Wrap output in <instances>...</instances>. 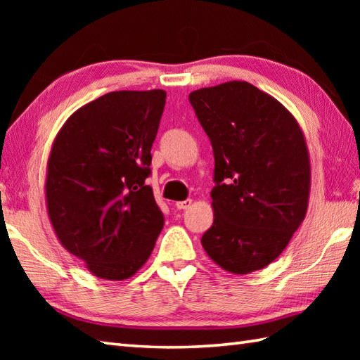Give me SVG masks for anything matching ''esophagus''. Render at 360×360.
Here are the masks:
<instances>
[{
    "label": "esophagus",
    "instance_id": "esophagus-1",
    "mask_svg": "<svg viewBox=\"0 0 360 360\" xmlns=\"http://www.w3.org/2000/svg\"><path fill=\"white\" fill-rule=\"evenodd\" d=\"M190 205H192V200H186V201H179V202H176V209H179V210H186V209H188Z\"/></svg>",
    "mask_w": 360,
    "mask_h": 360
}]
</instances>
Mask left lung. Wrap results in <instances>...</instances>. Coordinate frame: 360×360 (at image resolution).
Segmentation results:
<instances>
[{"label": "left lung", "mask_w": 360, "mask_h": 360, "mask_svg": "<svg viewBox=\"0 0 360 360\" xmlns=\"http://www.w3.org/2000/svg\"><path fill=\"white\" fill-rule=\"evenodd\" d=\"M215 156L207 255L243 275L277 259L307 217L311 164L297 119L277 98L233 80L188 96Z\"/></svg>", "instance_id": "1"}]
</instances>
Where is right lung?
Wrapping results in <instances>:
<instances>
[{
    "label": "right lung",
    "mask_w": 360,
    "mask_h": 360,
    "mask_svg": "<svg viewBox=\"0 0 360 360\" xmlns=\"http://www.w3.org/2000/svg\"><path fill=\"white\" fill-rule=\"evenodd\" d=\"M167 93L114 91L74 111L52 142L46 209L60 244L98 278L150 258L164 215L145 186Z\"/></svg>",
    "instance_id": "obj_1"
}]
</instances>
